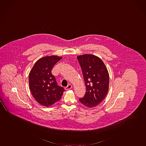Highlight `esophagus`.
<instances>
[{
	"instance_id": "1",
	"label": "esophagus",
	"mask_w": 146,
	"mask_h": 146,
	"mask_svg": "<svg viewBox=\"0 0 146 146\" xmlns=\"http://www.w3.org/2000/svg\"><path fill=\"white\" fill-rule=\"evenodd\" d=\"M72 88V85H71V84H69V85H67V87H66L65 88V90H69Z\"/></svg>"
}]
</instances>
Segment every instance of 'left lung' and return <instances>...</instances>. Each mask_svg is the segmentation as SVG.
<instances>
[{
	"instance_id": "obj_1",
	"label": "left lung",
	"mask_w": 146,
	"mask_h": 146,
	"mask_svg": "<svg viewBox=\"0 0 146 146\" xmlns=\"http://www.w3.org/2000/svg\"><path fill=\"white\" fill-rule=\"evenodd\" d=\"M82 71L86 91L79 99L82 105L88 108L98 105L108 93L109 75L103 62L99 57L86 54L77 57Z\"/></svg>"
}]
</instances>
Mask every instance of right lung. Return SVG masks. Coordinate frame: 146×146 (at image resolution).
<instances>
[{
	"instance_id": "add662e5",
	"label": "right lung",
	"mask_w": 146,
	"mask_h": 146,
	"mask_svg": "<svg viewBox=\"0 0 146 146\" xmlns=\"http://www.w3.org/2000/svg\"><path fill=\"white\" fill-rule=\"evenodd\" d=\"M62 57L52 56L39 59L29 75V84L32 94L38 103L48 107L60 101L65 91L58 85L52 74V68Z\"/></svg>"
}]
</instances>
